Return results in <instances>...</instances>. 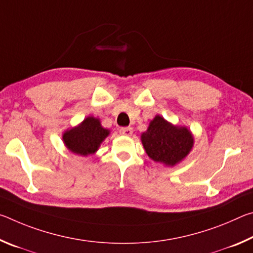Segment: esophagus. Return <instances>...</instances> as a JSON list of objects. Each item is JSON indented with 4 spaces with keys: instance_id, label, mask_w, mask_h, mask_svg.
Here are the masks:
<instances>
[{
    "instance_id": "obj_1",
    "label": "esophagus",
    "mask_w": 253,
    "mask_h": 253,
    "mask_svg": "<svg viewBox=\"0 0 253 253\" xmlns=\"http://www.w3.org/2000/svg\"><path fill=\"white\" fill-rule=\"evenodd\" d=\"M119 132H121V134L124 136H131L132 128L131 127H122L121 129H119Z\"/></svg>"
}]
</instances>
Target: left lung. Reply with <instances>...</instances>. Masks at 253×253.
Segmentation results:
<instances>
[{
    "label": "left lung",
    "instance_id": "left-lung-1",
    "mask_svg": "<svg viewBox=\"0 0 253 253\" xmlns=\"http://www.w3.org/2000/svg\"><path fill=\"white\" fill-rule=\"evenodd\" d=\"M142 143L154 162L174 166L188 155L194 138L186 127L174 126L157 115L142 134Z\"/></svg>",
    "mask_w": 253,
    "mask_h": 253
}]
</instances>
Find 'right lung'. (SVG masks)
I'll return each mask as SVG.
<instances>
[{
  "label": "right lung",
  "instance_id": "1",
  "mask_svg": "<svg viewBox=\"0 0 253 253\" xmlns=\"http://www.w3.org/2000/svg\"><path fill=\"white\" fill-rule=\"evenodd\" d=\"M108 135L109 130L101 126L99 119L89 116L80 125L63 132L62 139L70 152L88 156L98 151Z\"/></svg>",
  "mask_w": 253,
  "mask_h": 253
}]
</instances>
